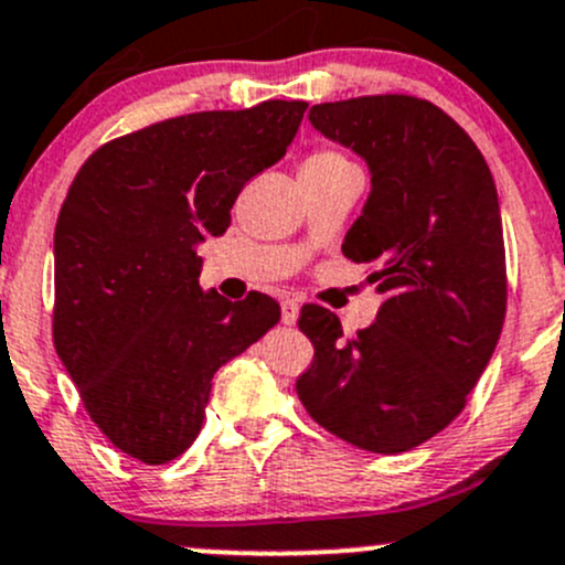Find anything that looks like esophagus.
I'll return each mask as SVG.
<instances>
[{"label": "esophagus", "instance_id": "1", "mask_svg": "<svg viewBox=\"0 0 565 565\" xmlns=\"http://www.w3.org/2000/svg\"><path fill=\"white\" fill-rule=\"evenodd\" d=\"M297 316H300V302L295 300V297H284L281 300V321L287 327L297 324Z\"/></svg>", "mask_w": 565, "mask_h": 565}]
</instances>
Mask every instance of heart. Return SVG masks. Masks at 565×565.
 Listing matches in <instances>:
<instances>
[{"label": "heart", "instance_id": "heart-1", "mask_svg": "<svg viewBox=\"0 0 565 565\" xmlns=\"http://www.w3.org/2000/svg\"><path fill=\"white\" fill-rule=\"evenodd\" d=\"M345 166H351V163L340 152H334V150H313L306 160H302L300 173L334 171V169H345Z\"/></svg>", "mask_w": 565, "mask_h": 565}]
</instances>
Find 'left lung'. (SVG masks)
<instances>
[{
  "instance_id": "obj_1",
  "label": "left lung",
  "mask_w": 565,
  "mask_h": 565,
  "mask_svg": "<svg viewBox=\"0 0 565 565\" xmlns=\"http://www.w3.org/2000/svg\"><path fill=\"white\" fill-rule=\"evenodd\" d=\"M308 120L370 169L343 254L373 265L375 324L345 340L334 313L302 306L313 362L297 396L334 437L405 454L467 405L507 313L504 231L495 184L469 134L415 96L316 104Z\"/></svg>"
}]
</instances>
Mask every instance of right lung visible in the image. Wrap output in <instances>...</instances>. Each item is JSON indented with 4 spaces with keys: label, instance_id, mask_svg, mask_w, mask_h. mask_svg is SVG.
<instances>
[{
    "label": "right lung",
    "instance_id": "add662e5",
    "mask_svg": "<svg viewBox=\"0 0 565 565\" xmlns=\"http://www.w3.org/2000/svg\"><path fill=\"white\" fill-rule=\"evenodd\" d=\"M306 102L195 111L98 147L55 222L53 343L93 424L169 463L206 418L212 377L281 319L268 295L203 292L198 244L292 145Z\"/></svg>",
    "mask_w": 565,
    "mask_h": 565
}]
</instances>
